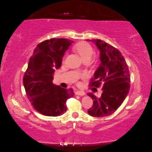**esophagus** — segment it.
<instances>
[{"instance_id":"34e87169","label":"esophagus","mask_w":152,"mask_h":152,"mask_svg":"<svg viewBox=\"0 0 152 152\" xmlns=\"http://www.w3.org/2000/svg\"><path fill=\"white\" fill-rule=\"evenodd\" d=\"M75 94L76 95H79V96H84L85 94V92L82 91H77L76 92H75Z\"/></svg>"}]
</instances>
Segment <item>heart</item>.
Returning <instances> with one entry per match:
<instances>
[{
	"instance_id": "obj_1",
	"label": "heart",
	"mask_w": 152,
	"mask_h": 152,
	"mask_svg": "<svg viewBox=\"0 0 152 152\" xmlns=\"http://www.w3.org/2000/svg\"><path fill=\"white\" fill-rule=\"evenodd\" d=\"M75 49L79 53L84 60H91L93 54L94 53V49L87 42H81L75 46ZM65 59V55L63 57L62 61H64Z\"/></svg>"
}]
</instances>
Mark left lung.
Returning a JSON list of instances; mask_svg holds the SVG:
<instances>
[{
  "label": "left lung",
  "mask_w": 152,
  "mask_h": 152,
  "mask_svg": "<svg viewBox=\"0 0 152 152\" xmlns=\"http://www.w3.org/2000/svg\"><path fill=\"white\" fill-rule=\"evenodd\" d=\"M87 40L93 42L98 47L101 61L89 85L98 88L103 83V92L99 98L91 92L87 94L93 99L88 113L96 118L110 115L121 106L129 92L130 76L128 65L114 47L98 39Z\"/></svg>",
  "instance_id": "8db88e82"
}]
</instances>
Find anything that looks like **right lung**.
<instances>
[{
    "instance_id": "add662e5",
    "label": "right lung",
    "mask_w": 152,
    "mask_h": 152,
    "mask_svg": "<svg viewBox=\"0 0 152 152\" xmlns=\"http://www.w3.org/2000/svg\"><path fill=\"white\" fill-rule=\"evenodd\" d=\"M73 41L51 38L39 44L30 58L23 83L26 95L37 111L47 116H58L67 110V100L74 96L72 88L53 83L56 69L61 65L65 52Z\"/></svg>"
}]
</instances>
